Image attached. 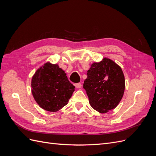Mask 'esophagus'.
Segmentation results:
<instances>
[{"label":"esophagus","instance_id":"obj_1","mask_svg":"<svg viewBox=\"0 0 156 156\" xmlns=\"http://www.w3.org/2000/svg\"><path fill=\"white\" fill-rule=\"evenodd\" d=\"M75 87H76L77 88H80L81 87V86H82V84L80 83H76V84H75Z\"/></svg>","mask_w":156,"mask_h":156}]
</instances>
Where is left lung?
I'll return each instance as SVG.
<instances>
[{
  "mask_svg": "<svg viewBox=\"0 0 156 156\" xmlns=\"http://www.w3.org/2000/svg\"><path fill=\"white\" fill-rule=\"evenodd\" d=\"M83 88L91 107L101 113L115 108L121 101L125 90V79L119 65L104 58L94 62L87 71Z\"/></svg>",
  "mask_w": 156,
  "mask_h": 156,
  "instance_id": "obj_1",
  "label": "left lung"
}]
</instances>
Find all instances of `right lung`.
<instances>
[{"label": "right lung", "mask_w": 156, "mask_h": 156, "mask_svg": "<svg viewBox=\"0 0 156 156\" xmlns=\"http://www.w3.org/2000/svg\"><path fill=\"white\" fill-rule=\"evenodd\" d=\"M32 93L35 101L43 109L56 112L68 104L75 90L64 71L58 64H45L33 75Z\"/></svg>", "instance_id": "1"}]
</instances>
